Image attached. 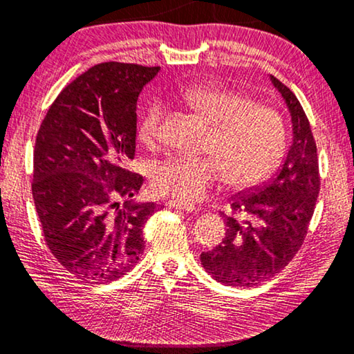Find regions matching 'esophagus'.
<instances>
[{
  "label": "esophagus",
  "mask_w": 354,
  "mask_h": 354,
  "mask_svg": "<svg viewBox=\"0 0 354 354\" xmlns=\"http://www.w3.org/2000/svg\"><path fill=\"white\" fill-rule=\"evenodd\" d=\"M167 207L176 208V210H182V212H196V208L193 204H185V202H178V201H167L166 202Z\"/></svg>",
  "instance_id": "obj_1"
}]
</instances>
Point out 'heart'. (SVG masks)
I'll return each instance as SVG.
<instances>
[{"label": "heart", "instance_id": "obj_1", "mask_svg": "<svg viewBox=\"0 0 354 354\" xmlns=\"http://www.w3.org/2000/svg\"><path fill=\"white\" fill-rule=\"evenodd\" d=\"M182 102L207 125V156H169L155 166L153 188L178 202L199 201L225 174L236 188L252 187L273 172L286 150V129L273 108L252 103L243 92L221 84H198L185 89ZM163 108L147 109L138 136L147 147L160 138Z\"/></svg>", "mask_w": 354, "mask_h": 354}]
</instances>
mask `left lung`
<instances>
[{"mask_svg":"<svg viewBox=\"0 0 354 354\" xmlns=\"http://www.w3.org/2000/svg\"><path fill=\"white\" fill-rule=\"evenodd\" d=\"M292 120V144L282 165L265 182L230 196L236 216H224L225 239L201 254L223 286L254 287L276 276L303 243L320 191L317 146L309 120L293 92L270 75Z\"/></svg>","mask_w":354,"mask_h":354,"instance_id":"8db88e82","label":"left lung"}]
</instances>
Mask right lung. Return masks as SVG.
Wrapping results in <instances>:
<instances>
[{
	"label": "right lung",
	"instance_id": "1",
	"mask_svg": "<svg viewBox=\"0 0 354 354\" xmlns=\"http://www.w3.org/2000/svg\"><path fill=\"white\" fill-rule=\"evenodd\" d=\"M160 67L103 62L66 86L34 147L32 198L50 251L84 282H113L144 251L158 210L138 201L144 178L125 169L136 150L139 92Z\"/></svg>",
	"mask_w": 354,
	"mask_h": 354
}]
</instances>
